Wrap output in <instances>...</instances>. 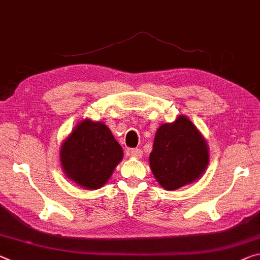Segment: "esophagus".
Here are the masks:
<instances>
[{
	"label": "esophagus",
	"mask_w": 260,
	"mask_h": 260,
	"mask_svg": "<svg viewBox=\"0 0 260 260\" xmlns=\"http://www.w3.org/2000/svg\"><path fill=\"white\" fill-rule=\"evenodd\" d=\"M128 154L134 158H141L142 157V150L141 149H131Z\"/></svg>",
	"instance_id": "esophagus-1"
}]
</instances>
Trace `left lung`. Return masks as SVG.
Masks as SVG:
<instances>
[{
  "label": "left lung",
  "instance_id": "obj_1",
  "mask_svg": "<svg viewBox=\"0 0 260 260\" xmlns=\"http://www.w3.org/2000/svg\"><path fill=\"white\" fill-rule=\"evenodd\" d=\"M208 163L207 141L186 115L180 114L156 131L149 164L164 189L174 191L194 183L205 174Z\"/></svg>",
  "mask_w": 260,
  "mask_h": 260
}]
</instances>
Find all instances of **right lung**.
Instances as JSON below:
<instances>
[{
  "label": "right lung",
  "mask_w": 260,
  "mask_h": 260,
  "mask_svg": "<svg viewBox=\"0 0 260 260\" xmlns=\"http://www.w3.org/2000/svg\"><path fill=\"white\" fill-rule=\"evenodd\" d=\"M122 157V148L109 127L88 118L74 127L60 147L66 177L86 189L104 186Z\"/></svg>",
  "instance_id": "obj_1"
}]
</instances>
